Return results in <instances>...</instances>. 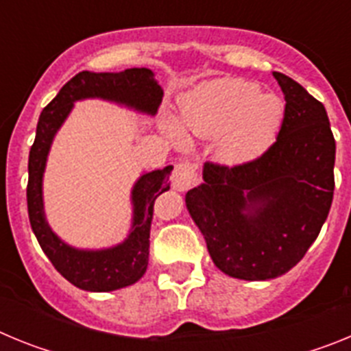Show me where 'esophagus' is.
<instances>
[{"mask_svg": "<svg viewBox=\"0 0 351 351\" xmlns=\"http://www.w3.org/2000/svg\"><path fill=\"white\" fill-rule=\"evenodd\" d=\"M197 181V172L195 165L191 163H179L172 172V188L176 191L190 190L191 186Z\"/></svg>", "mask_w": 351, "mask_h": 351, "instance_id": "obj_1", "label": "esophagus"}]
</instances>
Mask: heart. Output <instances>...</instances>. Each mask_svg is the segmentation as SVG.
I'll return each mask as SVG.
<instances>
[{"label": "heart", "mask_w": 351, "mask_h": 351, "mask_svg": "<svg viewBox=\"0 0 351 351\" xmlns=\"http://www.w3.org/2000/svg\"><path fill=\"white\" fill-rule=\"evenodd\" d=\"M285 104L276 95H263L255 84L237 79L204 82L182 98L181 125L200 138H216V156L228 167L246 165L276 142ZM173 119L167 133L184 144V132Z\"/></svg>", "instance_id": "b5f03b06"}]
</instances>
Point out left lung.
<instances>
[{"mask_svg": "<svg viewBox=\"0 0 351 351\" xmlns=\"http://www.w3.org/2000/svg\"><path fill=\"white\" fill-rule=\"evenodd\" d=\"M285 95L276 142L234 169L206 163L186 209L214 265L244 281H267L295 267L320 234L334 195V141L327 110L306 89L272 71Z\"/></svg>", "mask_w": 351, "mask_h": 351, "instance_id": "obj_1", "label": "left lung"}]
</instances>
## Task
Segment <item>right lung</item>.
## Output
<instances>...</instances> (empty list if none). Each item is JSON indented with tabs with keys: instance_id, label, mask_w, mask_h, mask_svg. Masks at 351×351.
I'll return each instance as SVG.
<instances>
[{
	"instance_id": "1",
	"label": "right lung",
	"mask_w": 351,
	"mask_h": 351,
	"mask_svg": "<svg viewBox=\"0 0 351 351\" xmlns=\"http://www.w3.org/2000/svg\"><path fill=\"white\" fill-rule=\"evenodd\" d=\"M163 88L149 68L123 71H80L68 80L54 100L43 108L36 125V137L27 161V213L43 253L64 280L88 291H114L135 285L147 271L149 232L153 204L158 195L170 188L173 167L144 170L130 191L132 223L121 243L107 247H75L60 237L49 225L43 204V173L56 135L64 125L75 101L101 100L133 112L156 116Z\"/></svg>"
}]
</instances>
